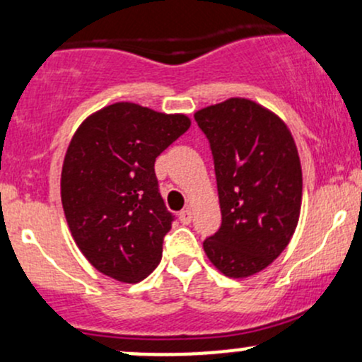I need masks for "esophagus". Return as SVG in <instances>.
Returning a JSON list of instances; mask_svg holds the SVG:
<instances>
[{"mask_svg":"<svg viewBox=\"0 0 362 362\" xmlns=\"http://www.w3.org/2000/svg\"><path fill=\"white\" fill-rule=\"evenodd\" d=\"M178 220H180L184 225H189L190 221H192V211H190L189 208L182 209V211L178 213Z\"/></svg>","mask_w":362,"mask_h":362,"instance_id":"obj_1","label":"esophagus"}]
</instances>
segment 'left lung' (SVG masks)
I'll list each match as a JSON object with an SVG mask.
<instances>
[{"instance_id":"obj_1","label":"left lung","mask_w":362,"mask_h":362,"mask_svg":"<svg viewBox=\"0 0 362 362\" xmlns=\"http://www.w3.org/2000/svg\"><path fill=\"white\" fill-rule=\"evenodd\" d=\"M214 161L221 226L202 242L226 276L261 272L287 247L303 201V172L291 130L263 106L232 98L194 115Z\"/></svg>"}]
</instances>
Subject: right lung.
<instances>
[{
    "instance_id": "obj_1",
    "label": "right lung",
    "mask_w": 362,
    "mask_h": 362,
    "mask_svg": "<svg viewBox=\"0 0 362 362\" xmlns=\"http://www.w3.org/2000/svg\"><path fill=\"white\" fill-rule=\"evenodd\" d=\"M189 127L185 115L115 103L71 137L62 170L63 211L75 244L103 275L136 284L160 264L175 216L154 161Z\"/></svg>"
}]
</instances>
